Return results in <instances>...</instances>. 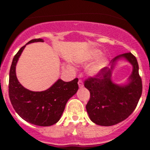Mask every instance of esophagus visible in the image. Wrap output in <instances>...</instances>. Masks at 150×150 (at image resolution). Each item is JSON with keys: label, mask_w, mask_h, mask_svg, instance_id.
I'll list each match as a JSON object with an SVG mask.
<instances>
[{"label": "esophagus", "mask_w": 150, "mask_h": 150, "mask_svg": "<svg viewBox=\"0 0 150 150\" xmlns=\"http://www.w3.org/2000/svg\"><path fill=\"white\" fill-rule=\"evenodd\" d=\"M78 85H79V88H83V80L81 79H79V81H78Z\"/></svg>", "instance_id": "34e87169"}]
</instances>
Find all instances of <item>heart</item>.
Listing matches in <instances>:
<instances>
[{
    "instance_id": "1",
    "label": "heart",
    "mask_w": 150,
    "mask_h": 150,
    "mask_svg": "<svg viewBox=\"0 0 150 150\" xmlns=\"http://www.w3.org/2000/svg\"><path fill=\"white\" fill-rule=\"evenodd\" d=\"M100 55H101V52H100V51H98V50H95V51H94L93 52H92L91 57H90V59H98V58H99V57L100 56ZM106 64H107L106 60L100 61V62H98L97 64H95V65H93L91 68H90L89 73L91 74H98L103 67H105Z\"/></svg>"
}]
</instances>
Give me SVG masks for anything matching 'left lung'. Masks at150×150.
<instances>
[{"label": "left lung", "mask_w": 150, "mask_h": 150, "mask_svg": "<svg viewBox=\"0 0 150 150\" xmlns=\"http://www.w3.org/2000/svg\"><path fill=\"white\" fill-rule=\"evenodd\" d=\"M120 57L126 58L133 66L130 82L126 86H118L111 81L114 62ZM110 63V68H102L84 82L85 87L90 92L86 107L87 112L91 121L102 126L113 125L127 119L135 110L142 94L138 63L133 54L127 52L118 55Z\"/></svg>", "instance_id": "1"}]
</instances>
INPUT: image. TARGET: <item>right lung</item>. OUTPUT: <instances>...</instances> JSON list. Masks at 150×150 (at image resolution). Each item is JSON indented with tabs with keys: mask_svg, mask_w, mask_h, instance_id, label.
Masks as SVG:
<instances>
[{
	"mask_svg": "<svg viewBox=\"0 0 150 150\" xmlns=\"http://www.w3.org/2000/svg\"><path fill=\"white\" fill-rule=\"evenodd\" d=\"M43 42L34 39L28 43ZM25 46L15 55L10 70L9 97L16 112L24 120L35 125L50 126L60 120L67 100L76 94L78 79L70 82L59 79L50 88L43 91H32L24 88L17 79L16 65Z\"/></svg>",
	"mask_w": 150,
	"mask_h": 150,
	"instance_id": "right-lung-1",
	"label": "right lung"
}]
</instances>
